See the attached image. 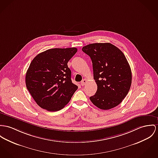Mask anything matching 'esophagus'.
Here are the masks:
<instances>
[{
    "mask_svg": "<svg viewBox=\"0 0 158 158\" xmlns=\"http://www.w3.org/2000/svg\"><path fill=\"white\" fill-rule=\"evenodd\" d=\"M86 79H83L82 81H81V84L82 86H84L85 85V84H86Z\"/></svg>",
    "mask_w": 158,
    "mask_h": 158,
    "instance_id": "esophagus-1",
    "label": "esophagus"
}]
</instances>
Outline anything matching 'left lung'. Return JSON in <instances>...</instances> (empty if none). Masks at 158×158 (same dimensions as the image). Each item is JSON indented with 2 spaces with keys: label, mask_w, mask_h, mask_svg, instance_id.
Masks as SVG:
<instances>
[{
  "label": "left lung",
  "mask_w": 158,
  "mask_h": 158,
  "mask_svg": "<svg viewBox=\"0 0 158 158\" xmlns=\"http://www.w3.org/2000/svg\"><path fill=\"white\" fill-rule=\"evenodd\" d=\"M91 59L97 90L89 97L99 109L118 105L127 96L132 84L130 65L122 51L109 43H93L82 48Z\"/></svg>",
  "instance_id": "left-lung-1"
}]
</instances>
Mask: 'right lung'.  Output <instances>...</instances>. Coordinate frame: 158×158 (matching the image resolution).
Wrapping results in <instances>:
<instances>
[{
  "label": "right lung",
  "instance_id": "right-lung-1",
  "mask_svg": "<svg viewBox=\"0 0 158 158\" xmlns=\"http://www.w3.org/2000/svg\"><path fill=\"white\" fill-rule=\"evenodd\" d=\"M75 48L49 49L37 55L26 74V85L36 104L48 111L62 109L78 88L71 80L67 63Z\"/></svg>",
  "mask_w": 158,
  "mask_h": 158
}]
</instances>
